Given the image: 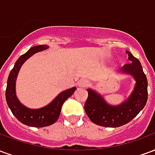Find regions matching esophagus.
<instances>
[{
    "label": "esophagus",
    "mask_w": 155,
    "mask_h": 155,
    "mask_svg": "<svg viewBox=\"0 0 155 155\" xmlns=\"http://www.w3.org/2000/svg\"><path fill=\"white\" fill-rule=\"evenodd\" d=\"M78 86L81 88H84L89 84V81L86 79H81V81H78Z\"/></svg>",
    "instance_id": "34e87169"
}]
</instances>
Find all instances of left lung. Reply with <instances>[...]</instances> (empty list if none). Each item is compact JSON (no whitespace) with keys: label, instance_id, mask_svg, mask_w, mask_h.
I'll use <instances>...</instances> for the list:
<instances>
[{"label":"left lung","instance_id":"obj_1","mask_svg":"<svg viewBox=\"0 0 155 155\" xmlns=\"http://www.w3.org/2000/svg\"><path fill=\"white\" fill-rule=\"evenodd\" d=\"M129 64L124 65L120 74H129L134 78L135 84L129 97L117 104H109L104 97L93 89H87L88 98L84 111L90 120L95 124L104 127L116 128L126 124L142 110L148 100V81L140 61L130 51H125Z\"/></svg>","mask_w":155,"mask_h":155}]
</instances>
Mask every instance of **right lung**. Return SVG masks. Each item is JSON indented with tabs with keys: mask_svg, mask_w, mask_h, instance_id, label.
Returning <instances> with one entry per match:
<instances>
[{
	"mask_svg": "<svg viewBox=\"0 0 155 155\" xmlns=\"http://www.w3.org/2000/svg\"><path fill=\"white\" fill-rule=\"evenodd\" d=\"M49 46L46 45H35L29 50L26 53L21 55L15 63L14 67L10 72L5 90V99L12 114L17 120L25 125L31 127L49 126L58 120L61 111V107L68 98L71 97L76 90V87L71 88L62 91L51 101L50 104L39 109H31L21 103L16 96L15 83L20 69L22 64L37 52L45 51Z\"/></svg>",
	"mask_w": 155,
	"mask_h": 155,
	"instance_id": "obj_1",
	"label": "right lung"
}]
</instances>
